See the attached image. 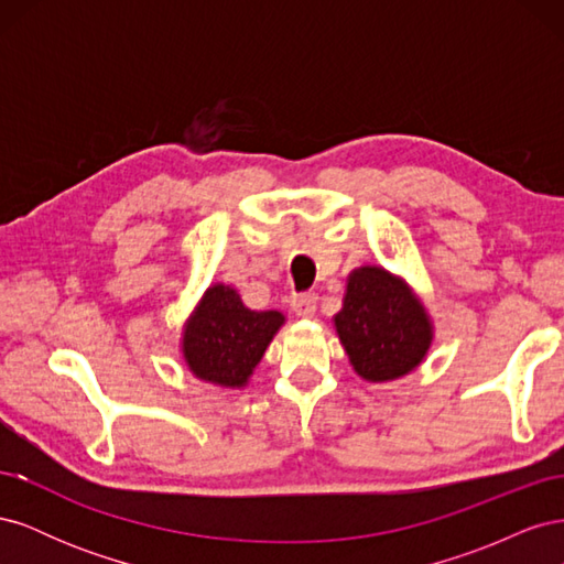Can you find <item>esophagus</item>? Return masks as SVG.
Returning a JSON list of instances; mask_svg holds the SVG:
<instances>
[{
	"instance_id": "1",
	"label": "esophagus",
	"mask_w": 564,
	"mask_h": 564,
	"mask_svg": "<svg viewBox=\"0 0 564 564\" xmlns=\"http://www.w3.org/2000/svg\"><path fill=\"white\" fill-rule=\"evenodd\" d=\"M292 308L299 317H313L317 311V294L305 292V294H294L292 296Z\"/></svg>"
}]
</instances>
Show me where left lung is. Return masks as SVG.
Instances as JSON below:
<instances>
[{
  "instance_id": "1",
  "label": "left lung",
  "mask_w": 564,
  "mask_h": 564,
  "mask_svg": "<svg viewBox=\"0 0 564 564\" xmlns=\"http://www.w3.org/2000/svg\"><path fill=\"white\" fill-rule=\"evenodd\" d=\"M334 327L352 369L371 383L406 377L433 344V322L421 299L381 265L350 272Z\"/></svg>"
}]
</instances>
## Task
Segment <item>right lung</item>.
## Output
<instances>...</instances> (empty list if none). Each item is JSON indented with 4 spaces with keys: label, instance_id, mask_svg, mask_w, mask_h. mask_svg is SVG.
Listing matches in <instances>:
<instances>
[{
    "label": "right lung",
    "instance_id": "right-lung-1",
    "mask_svg": "<svg viewBox=\"0 0 564 564\" xmlns=\"http://www.w3.org/2000/svg\"><path fill=\"white\" fill-rule=\"evenodd\" d=\"M280 311H251L230 284H212L185 319L181 352L199 381L245 388L280 332Z\"/></svg>",
    "mask_w": 564,
    "mask_h": 564
}]
</instances>
